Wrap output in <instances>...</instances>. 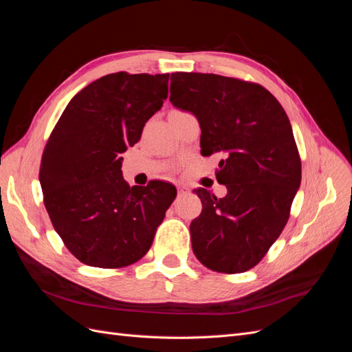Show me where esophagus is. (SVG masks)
<instances>
[{"label":"esophagus","mask_w":352,"mask_h":352,"mask_svg":"<svg viewBox=\"0 0 352 352\" xmlns=\"http://www.w3.org/2000/svg\"><path fill=\"white\" fill-rule=\"evenodd\" d=\"M177 192H179V195H186V194H189V188L185 185H179Z\"/></svg>","instance_id":"34e87169"}]
</instances>
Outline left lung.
I'll list each match as a JSON object with an SVG mask.
<instances>
[{
  "mask_svg": "<svg viewBox=\"0 0 352 352\" xmlns=\"http://www.w3.org/2000/svg\"><path fill=\"white\" fill-rule=\"evenodd\" d=\"M170 102L192 113L201 154H219L223 198L204 188L190 223L195 257L210 270L243 273L279 238L301 184V158L289 119L258 83L212 73H172Z\"/></svg>",
  "mask_w": 352,
  "mask_h": 352,
  "instance_id": "left-lung-1",
  "label": "left lung"
}]
</instances>
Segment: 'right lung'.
Masks as SVG:
<instances>
[{
  "label": "right lung",
  "instance_id": "right-lung-1",
  "mask_svg": "<svg viewBox=\"0 0 352 352\" xmlns=\"http://www.w3.org/2000/svg\"><path fill=\"white\" fill-rule=\"evenodd\" d=\"M170 74L111 73L67 104L41 160L44 204L67 250L83 264L119 269L150 250L176 188L162 180L129 186L127 148L162 109Z\"/></svg>",
  "mask_w": 352,
  "mask_h": 352
}]
</instances>
